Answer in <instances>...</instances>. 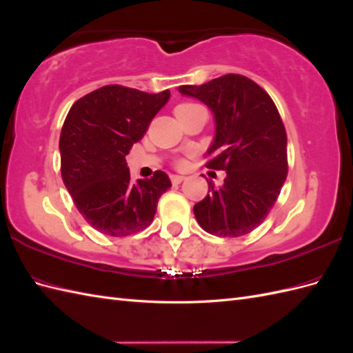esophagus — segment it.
Masks as SVG:
<instances>
[{"mask_svg":"<svg viewBox=\"0 0 353 353\" xmlns=\"http://www.w3.org/2000/svg\"><path fill=\"white\" fill-rule=\"evenodd\" d=\"M170 181H172V184H181L184 181V176L183 175H172L170 176Z\"/></svg>","mask_w":353,"mask_h":353,"instance_id":"34e87169","label":"esophagus"}]
</instances>
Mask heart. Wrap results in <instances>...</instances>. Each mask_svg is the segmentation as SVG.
<instances>
[{
    "instance_id": "b5f03b06",
    "label": "heart",
    "mask_w": 353,
    "mask_h": 353,
    "mask_svg": "<svg viewBox=\"0 0 353 353\" xmlns=\"http://www.w3.org/2000/svg\"><path fill=\"white\" fill-rule=\"evenodd\" d=\"M196 105H199V104H194V103H183V104H179V105H176V109H175V113H176V112H181V110H185V109H191V108H196Z\"/></svg>"
}]
</instances>
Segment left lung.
Instances as JSON below:
<instances>
[{"mask_svg": "<svg viewBox=\"0 0 353 353\" xmlns=\"http://www.w3.org/2000/svg\"><path fill=\"white\" fill-rule=\"evenodd\" d=\"M205 103L215 117V140L206 166L225 170L223 185L194 205L199 225L218 237H241L258 228L287 178V134L263 88L228 73L203 85L178 88Z\"/></svg>", "mask_w": 353, "mask_h": 353, "instance_id": "obj_1", "label": "left lung"}]
</instances>
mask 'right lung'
<instances>
[{
  "instance_id": "1",
  "label": "right lung",
  "mask_w": 353,
  "mask_h": 353,
  "mask_svg": "<svg viewBox=\"0 0 353 353\" xmlns=\"http://www.w3.org/2000/svg\"><path fill=\"white\" fill-rule=\"evenodd\" d=\"M169 97V90L148 94L105 85L83 95L66 116L59 143L63 183L83 219L105 236L147 228L160 196L172 187L162 170L134 184L125 160Z\"/></svg>"
}]
</instances>
